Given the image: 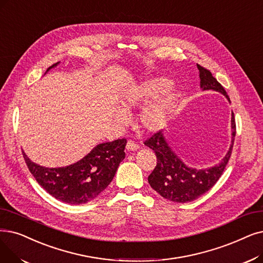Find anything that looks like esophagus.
Here are the masks:
<instances>
[{"label": "esophagus", "mask_w": 263, "mask_h": 263, "mask_svg": "<svg viewBox=\"0 0 263 263\" xmlns=\"http://www.w3.org/2000/svg\"><path fill=\"white\" fill-rule=\"evenodd\" d=\"M127 149L129 151V152H134V151H138L139 148H140V146L136 144V143H134L133 141H128V143H127Z\"/></svg>", "instance_id": "1"}]
</instances>
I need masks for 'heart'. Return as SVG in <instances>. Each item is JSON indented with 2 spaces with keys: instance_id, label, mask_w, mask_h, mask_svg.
<instances>
[{
  "instance_id": "1",
  "label": "heart",
  "mask_w": 263,
  "mask_h": 263,
  "mask_svg": "<svg viewBox=\"0 0 263 263\" xmlns=\"http://www.w3.org/2000/svg\"><path fill=\"white\" fill-rule=\"evenodd\" d=\"M171 82L163 77H152L133 85L122 95L120 105L123 110L144 106L139 116L141 127L149 132H156L165 124L174 102V92L170 89ZM117 121L124 123L128 117L122 110L115 114Z\"/></svg>"
}]
</instances>
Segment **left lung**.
I'll use <instances>...</instances> for the list:
<instances>
[{
	"label": "left lung",
	"instance_id": "left-lung-1",
	"mask_svg": "<svg viewBox=\"0 0 263 263\" xmlns=\"http://www.w3.org/2000/svg\"><path fill=\"white\" fill-rule=\"evenodd\" d=\"M197 66L200 72V86L202 90L217 91L230 102L226 90L217 82L212 73L199 64H197ZM231 145L220 163L202 170L186 165L170 147L163 132L159 131L155 133L151 139L146 140L144 143L153 149L157 156V165L152 174L148 176V182L152 188L164 199L177 203L191 202L208 192L219 179L231 157L236 130L233 112L231 117Z\"/></svg>",
	"mask_w": 263,
	"mask_h": 263
}]
</instances>
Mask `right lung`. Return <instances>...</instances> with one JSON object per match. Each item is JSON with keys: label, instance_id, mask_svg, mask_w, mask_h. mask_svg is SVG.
Here are the masks:
<instances>
[{"label": "right lung", "instance_id": "right-lung-1", "mask_svg": "<svg viewBox=\"0 0 263 263\" xmlns=\"http://www.w3.org/2000/svg\"><path fill=\"white\" fill-rule=\"evenodd\" d=\"M57 64L59 62L48 67L46 73ZM125 144V139L102 143L76 163L51 168L32 162L25 152L22 154L31 174L49 195L79 205L96 199L110 184L124 159Z\"/></svg>", "mask_w": 263, "mask_h": 263}]
</instances>
